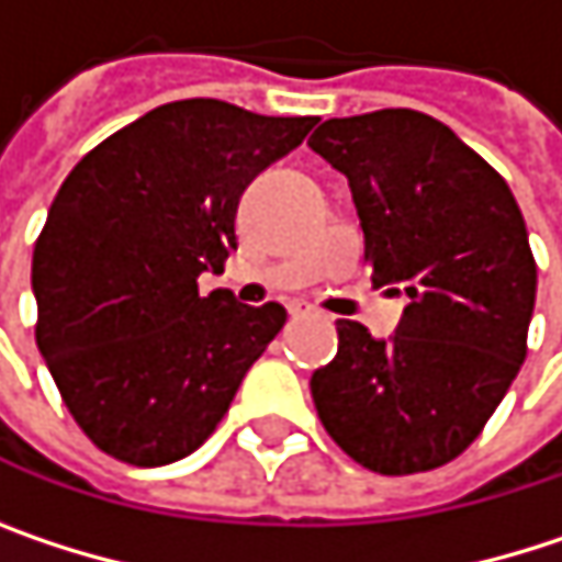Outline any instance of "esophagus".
<instances>
[{
    "label": "esophagus",
    "mask_w": 562,
    "mask_h": 562,
    "mask_svg": "<svg viewBox=\"0 0 562 562\" xmlns=\"http://www.w3.org/2000/svg\"><path fill=\"white\" fill-rule=\"evenodd\" d=\"M305 312H312L308 302H289V315H305Z\"/></svg>",
    "instance_id": "esophagus-1"
}]
</instances>
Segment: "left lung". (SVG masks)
Wrapping results in <instances>:
<instances>
[{
	"instance_id": "left-lung-1",
	"label": "left lung",
	"mask_w": 562,
	"mask_h": 562,
	"mask_svg": "<svg viewBox=\"0 0 562 562\" xmlns=\"http://www.w3.org/2000/svg\"><path fill=\"white\" fill-rule=\"evenodd\" d=\"M348 184L374 285L409 305L391 338L338 322L312 374L328 436L378 475L429 472L485 429L527 358L537 263L507 181L416 110L325 120L312 139Z\"/></svg>"
}]
</instances>
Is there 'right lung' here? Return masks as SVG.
<instances>
[{"instance_id":"1","label":"right lung","mask_w":562,"mask_h":562,"mask_svg":"<svg viewBox=\"0 0 562 562\" xmlns=\"http://www.w3.org/2000/svg\"><path fill=\"white\" fill-rule=\"evenodd\" d=\"M315 116L175 100L90 149L64 178L32 257L35 341L87 439L156 469L224 419L285 308L198 292L237 250L244 188L292 153Z\"/></svg>"}]
</instances>
